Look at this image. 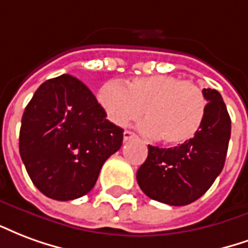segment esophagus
Listing matches in <instances>:
<instances>
[{
	"instance_id": "1",
	"label": "esophagus",
	"mask_w": 248,
	"mask_h": 248,
	"mask_svg": "<svg viewBox=\"0 0 248 248\" xmlns=\"http://www.w3.org/2000/svg\"><path fill=\"white\" fill-rule=\"evenodd\" d=\"M124 141H128V140H131V139H135L136 136V133H133V132L131 131H124Z\"/></svg>"
}]
</instances>
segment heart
<instances>
[{"label": "heart", "mask_w": 248, "mask_h": 248, "mask_svg": "<svg viewBox=\"0 0 248 248\" xmlns=\"http://www.w3.org/2000/svg\"><path fill=\"white\" fill-rule=\"evenodd\" d=\"M97 100L107 117L119 126L139 120L145 109L149 120L142 131L169 145H181L196 136L207 111V100L200 87L170 75L136 78L126 87L106 83Z\"/></svg>", "instance_id": "heart-1"}]
</instances>
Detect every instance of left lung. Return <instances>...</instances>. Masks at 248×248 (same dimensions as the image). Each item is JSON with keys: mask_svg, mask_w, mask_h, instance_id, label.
<instances>
[{"mask_svg": "<svg viewBox=\"0 0 248 248\" xmlns=\"http://www.w3.org/2000/svg\"><path fill=\"white\" fill-rule=\"evenodd\" d=\"M207 111L197 135L174 148L148 145V157L137 170L146 196L170 206L198 200L220 174L231 136V120L217 90L203 88Z\"/></svg>", "mask_w": 248, "mask_h": 248, "instance_id": "left-lung-1", "label": "left lung"}]
</instances>
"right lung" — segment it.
Returning a JSON list of instances; mask_svg holds the SVG:
<instances>
[{"instance_id":"right-lung-1","label":"right lung","mask_w":248,"mask_h":248,"mask_svg":"<svg viewBox=\"0 0 248 248\" xmlns=\"http://www.w3.org/2000/svg\"><path fill=\"white\" fill-rule=\"evenodd\" d=\"M106 117L77 78L64 74L39 86L19 131V155L38 190L57 201L91 190L103 164L123 144L124 131Z\"/></svg>"}]
</instances>
